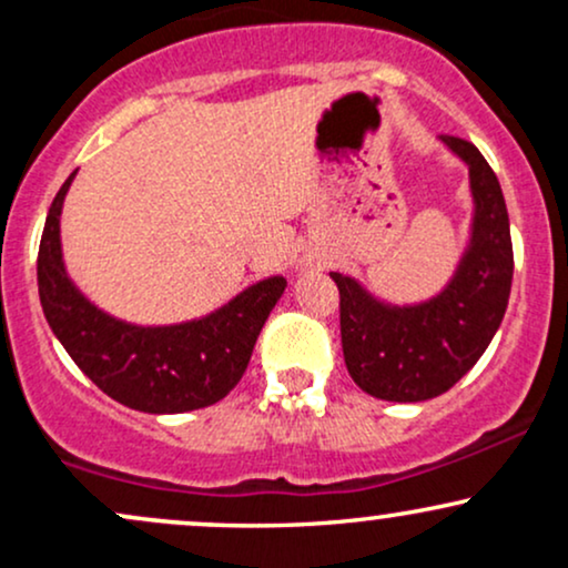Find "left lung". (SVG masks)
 I'll return each mask as SVG.
<instances>
[{
	"label": "left lung",
	"mask_w": 568,
	"mask_h": 568,
	"mask_svg": "<svg viewBox=\"0 0 568 568\" xmlns=\"http://www.w3.org/2000/svg\"><path fill=\"white\" fill-rule=\"evenodd\" d=\"M467 165L473 192L470 243L438 296L387 304L355 277L331 272L338 285L342 349L363 393L393 403H419L452 389L484 355L513 285V240L501 186L470 141L440 135Z\"/></svg>",
	"instance_id": "8db88e82"
}]
</instances>
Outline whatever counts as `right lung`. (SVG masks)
Here are the masks:
<instances>
[{
  "instance_id": "1",
  "label": "right lung",
  "mask_w": 568,
  "mask_h": 568,
  "mask_svg": "<svg viewBox=\"0 0 568 568\" xmlns=\"http://www.w3.org/2000/svg\"><path fill=\"white\" fill-rule=\"evenodd\" d=\"M77 173L58 189L37 258L39 302L50 328L80 371L122 406L184 414L230 395L243 379L285 277H266L211 315L175 325H133L106 315L71 283L61 253V211Z\"/></svg>"
}]
</instances>
